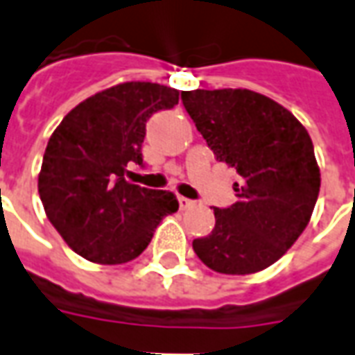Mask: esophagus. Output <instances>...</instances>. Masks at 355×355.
I'll use <instances>...</instances> for the list:
<instances>
[{
  "label": "esophagus",
  "mask_w": 355,
  "mask_h": 355,
  "mask_svg": "<svg viewBox=\"0 0 355 355\" xmlns=\"http://www.w3.org/2000/svg\"><path fill=\"white\" fill-rule=\"evenodd\" d=\"M178 205H180V209H188V207H192L193 201L184 198V196H178Z\"/></svg>",
  "instance_id": "34e87169"
}]
</instances>
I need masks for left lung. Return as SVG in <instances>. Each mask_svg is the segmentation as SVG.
Returning a JSON list of instances; mask_svg holds the SVG:
<instances>
[{
    "label": "left lung",
    "instance_id": "8db88e82",
    "mask_svg": "<svg viewBox=\"0 0 355 355\" xmlns=\"http://www.w3.org/2000/svg\"><path fill=\"white\" fill-rule=\"evenodd\" d=\"M182 104L218 162L238 173V201L215 207V228L193 239L200 261L218 274L272 266L310 223L320 167L304 125L249 89L182 91Z\"/></svg>",
    "mask_w": 355,
    "mask_h": 355
}]
</instances>
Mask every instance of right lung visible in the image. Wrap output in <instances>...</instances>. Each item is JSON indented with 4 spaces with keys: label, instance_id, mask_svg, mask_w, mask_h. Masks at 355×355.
<instances>
[{
    "label": "right lung",
    "instance_id": "1",
    "mask_svg": "<svg viewBox=\"0 0 355 355\" xmlns=\"http://www.w3.org/2000/svg\"><path fill=\"white\" fill-rule=\"evenodd\" d=\"M178 104L177 89L127 81L89 96L51 135L37 190L45 215L68 247L96 264H123L152 241L175 193L127 182L142 165L148 117Z\"/></svg>",
    "mask_w": 355,
    "mask_h": 355
}]
</instances>
